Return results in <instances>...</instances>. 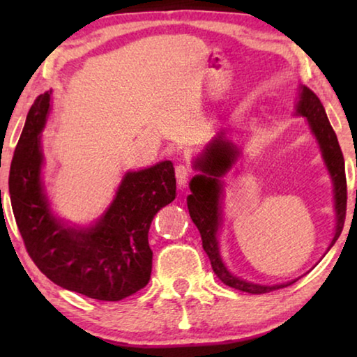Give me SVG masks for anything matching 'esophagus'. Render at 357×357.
Instances as JSON below:
<instances>
[{
    "mask_svg": "<svg viewBox=\"0 0 357 357\" xmlns=\"http://www.w3.org/2000/svg\"><path fill=\"white\" fill-rule=\"evenodd\" d=\"M174 174H176V181H178V185L179 187H184L187 184V181H189L192 170L189 165H178L174 168Z\"/></svg>",
    "mask_w": 357,
    "mask_h": 357,
    "instance_id": "esophagus-1",
    "label": "esophagus"
}]
</instances>
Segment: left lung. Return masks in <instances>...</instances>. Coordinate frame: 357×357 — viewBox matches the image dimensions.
<instances>
[{
  "label": "left lung",
  "instance_id": "obj_1",
  "mask_svg": "<svg viewBox=\"0 0 357 357\" xmlns=\"http://www.w3.org/2000/svg\"><path fill=\"white\" fill-rule=\"evenodd\" d=\"M296 113L307 118L312 134L318 140L319 149H321L323 159L328 167V172L334 183V200H335V215L337 225L334 239L329 245V249L335 244V241L340 236L343 223L347 215V178H345V160L338 144L337 135L328 119V114L324 112V107L318 96L307 86H301L299 100L296 105ZM239 151L231 143L223 140L219 135L215 140L206 148V153L198 159L195 167L200 168L203 174H197L190 181L192 193L187 197V208L195 223L198 231L202 234L203 249L208 253L211 266H213L214 274L225 283L239 291L263 294L271 293L274 289H280L289 287L296 280L280 283V285H259V283L247 282L244 279L233 275L223 264L219 253V241H217V231L220 225V197H222V183L220 176H223L234 160L238 159ZM328 249V250H329Z\"/></svg>",
  "mask_w": 357,
  "mask_h": 357
}]
</instances>
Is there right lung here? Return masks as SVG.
I'll return each mask as SVG.
<instances>
[{
	"mask_svg": "<svg viewBox=\"0 0 357 357\" xmlns=\"http://www.w3.org/2000/svg\"><path fill=\"white\" fill-rule=\"evenodd\" d=\"M50 93L34 100L9 172L14 217L28 255L53 283L98 301H121L148 285L151 222L176 197L170 160L129 172L105 214L88 228L64 225L52 214L40 179V132Z\"/></svg>",
	"mask_w": 357,
	"mask_h": 357,
	"instance_id": "obj_1",
	"label": "right lung"
}]
</instances>
